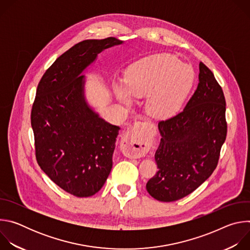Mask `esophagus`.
Here are the masks:
<instances>
[{"instance_id":"obj_1","label":"esophagus","mask_w":250,"mask_h":250,"mask_svg":"<svg viewBox=\"0 0 250 250\" xmlns=\"http://www.w3.org/2000/svg\"><path fill=\"white\" fill-rule=\"evenodd\" d=\"M155 132L153 125L135 124L128 127L124 136L125 152L131 157H140L145 155L151 144L152 134Z\"/></svg>"}]
</instances>
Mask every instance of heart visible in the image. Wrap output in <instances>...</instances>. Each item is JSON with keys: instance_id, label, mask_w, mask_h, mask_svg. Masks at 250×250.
<instances>
[{"instance_id": "1", "label": "heart", "mask_w": 250, "mask_h": 250, "mask_svg": "<svg viewBox=\"0 0 250 250\" xmlns=\"http://www.w3.org/2000/svg\"><path fill=\"white\" fill-rule=\"evenodd\" d=\"M194 72L171 54H154L135 62L127 71L119 98L129 103L130 97L148 95L146 109L150 116L167 119L174 116L192 89Z\"/></svg>"}]
</instances>
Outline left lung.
I'll use <instances>...</instances> for the list:
<instances>
[{
	"mask_svg": "<svg viewBox=\"0 0 250 250\" xmlns=\"http://www.w3.org/2000/svg\"><path fill=\"white\" fill-rule=\"evenodd\" d=\"M199 84L178 115L158 123V171L146 190L161 202H174L194 192L216 169L227 137L226 99L211 71L199 65Z\"/></svg>",
	"mask_w": 250,
	"mask_h": 250,
	"instance_id": "left-lung-1",
	"label": "left lung"
}]
</instances>
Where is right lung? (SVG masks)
<instances>
[{
  "instance_id": "1",
  "label": "right lung",
  "mask_w": 250,
  "mask_h": 250,
  "mask_svg": "<svg viewBox=\"0 0 250 250\" xmlns=\"http://www.w3.org/2000/svg\"><path fill=\"white\" fill-rule=\"evenodd\" d=\"M122 43L116 38L83 41L60 55L38 85L30 115L35 158L57 186L76 197L104 186L120 130L87 104L81 74L100 52Z\"/></svg>"
}]
</instances>
